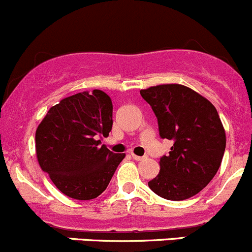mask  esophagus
Segmentation results:
<instances>
[{
  "mask_svg": "<svg viewBox=\"0 0 252 252\" xmlns=\"http://www.w3.org/2000/svg\"><path fill=\"white\" fill-rule=\"evenodd\" d=\"M131 157H133V158L135 159V161H141V159L146 158V157H145V156H138V155H135V154H131Z\"/></svg>",
  "mask_w": 252,
  "mask_h": 252,
  "instance_id": "34e87169",
  "label": "esophagus"
}]
</instances>
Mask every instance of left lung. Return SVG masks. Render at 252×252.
Returning <instances> with one entry per match:
<instances>
[{"instance_id":"8db88e82","label":"left lung","mask_w":252,"mask_h":252,"mask_svg":"<svg viewBox=\"0 0 252 252\" xmlns=\"http://www.w3.org/2000/svg\"><path fill=\"white\" fill-rule=\"evenodd\" d=\"M158 123L159 136L173 141L159 158V173L149 182L155 194L180 201L194 196L217 173L225 131L215 106L184 85L164 84L140 90Z\"/></svg>"}]
</instances>
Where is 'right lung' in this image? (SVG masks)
I'll return each instance as SVG.
<instances>
[{
    "label": "right lung",
    "instance_id": "add662e5",
    "mask_svg": "<svg viewBox=\"0 0 252 252\" xmlns=\"http://www.w3.org/2000/svg\"><path fill=\"white\" fill-rule=\"evenodd\" d=\"M111 97L101 90L65 97L50 108L35 134L40 167L60 191L75 200L102 194L124 154H113L98 136L112 129Z\"/></svg>",
    "mask_w": 252,
    "mask_h": 252
}]
</instances>
